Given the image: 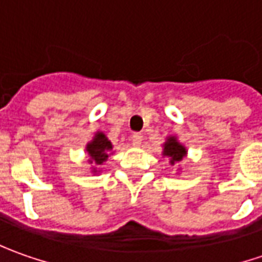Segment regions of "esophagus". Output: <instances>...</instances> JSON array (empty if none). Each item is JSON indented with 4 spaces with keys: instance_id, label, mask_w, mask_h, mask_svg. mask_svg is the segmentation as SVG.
Listing matches in <instances>:
<instances>
[{
    "instance_id": "1",
    "label": "esophagus",
    "mask_w": 262,
    "mask_h": 262,
    "mask_svg": "<svg viewBox=\"0 0 262 262\" xmlns=\"http://www.w3.org/2000/svg\"><path fill=\"white\" fill-rule=\"evenodd\" d=\"M141 140H143V136H141L140 133H134V134L131 136V141H133L134 146H140V144H141Z\"/></svg>"
}]
</instances>
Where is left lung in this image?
<instances>
[{
	"label": "left lung",
	"mask_w": 262,
	"mask_h": 262,
	"mask_svg": "<svg viewBox=\"0 0 262 262\" xmlns=\"http://www.w3.org/2000/svg\"><path fill=\"white\" fill-rule=\"evenodd\" d=\"M163 155L167 157H170V163L175 165L176 162H181L182 157L186 155L185 147L181 146L178 141H176L175 137H170L167 140V143L165 144V150H163Z\"/></svg>",
	"instance_id": "8db88e82"
}]
</instances>
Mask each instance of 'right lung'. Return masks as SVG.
Here are the masks:
<instances>
[{"instance_id": "obj_1", "label": "right lung", "mask_w": 262, "mask_h": 262, "mask_svg": "<svg viewBox=\"0 0 262 262\" xmlns=\"http://www.w3.org/2000/svg\"><path fill=\"white\" fill-rule=\"evenodd\" d=\"M111 150H112V144L103 133H97L93 141L87 144V151L90 155V159L95 160L96 165H102L106 160V157L109 156L107 151Z\"/></svg>"}]
</instances>
